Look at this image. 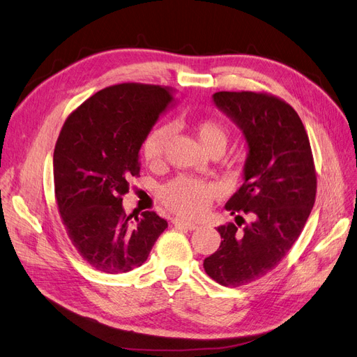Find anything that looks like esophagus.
Returning a JSON list of instances; mask_svg holds the SVG:
<instances>
[{"instance_id":"34e87169","label":"esophagus","mask_w":357,"mask_h":357,"mask_svg":"<svg viewBox=\"0 0 357 357\" xmlns=\"http://www.w3.org/2000/svg\"><path fill=\"white\" fill-rule=\"evenodd\" d=\"M174 224H175L176 227H179V228L188 229V231H194V229L197 228V225H195V224L187 222V221H183V220H179V218H176V220H174Z\"/></svg>"}]
</instances>
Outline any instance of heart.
Listing matches in <instances>:
<instances>
[{
  "mask_svg": "<svg viewBox=\"0 0 357 357\" xmlns=\"http://www.w3.org/2000/svg\"><path fill=\"white\" fill-rule=\"evenodd\" d=\"M195 132L200 144L206 151L225 149L228 141V132L224 126L213 119H203L195 126ZM170 137L169 128H160L148 136L144 144V157L149 165H155L165 155V149ZM218 194V188L212 183H206L188 176H179L160 190V199L182 216L194 218L203 213L212 199Z\"/></svg>",
  "mask_w": 357,
  "mask_h": 357,
  "instance_id": "heart-1",
  "label": "heart"
}]
</instances>
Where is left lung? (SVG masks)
I'll use <instances>...</instances> for the list:
<instances>
[{
	"instance_id": "8db88e82",
	"label": "left lung",
	"mask_w": 357,
	"mask_h": 357,
	"mask_svg": "<svg viewBox=\"0 0 357 357\" xmlns=\"http://www.w3.org/2000/svg\"><path fill=\"white\" fill-rule=\"evenodd\" d=\"M212 100L248 145L245 182L225 209L254 221L241 231L238 224L218 227L221 246L203 267L216 283L237 287L266 275L300 237L316 199V172L304 124L289 103L255 91H218Z\"/></svg>"
}]
</instances>
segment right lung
Returning <instances> with one entry per match:
<instances>
[{"label":"right lung","mask_w":357,"mask_h":357,"mask_svg":"<svg viewBox=\"0 0 357 357\" xmlns=\"http://www.w3.org/2000/svg\"><path fill=\"white\" fill-rule=\"evenodd\" d=\"M176 99L167 87L124 83L103 89L70 117L54 146L57 208L73 245L108 274L141 267L167 221L155 212L126 215L123 195L139 175L141 146Z\"/></svg>","instance_id":"obj_1"}]
</instances>
